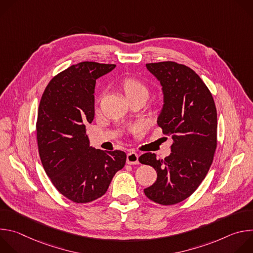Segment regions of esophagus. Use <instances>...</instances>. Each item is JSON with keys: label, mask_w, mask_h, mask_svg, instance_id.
<instances>
[{"label": "esophagus", "mask_w": 253, "mask_h": 253, "mask_svg": "<svg viewBox=\"0 0 253 253\" xmlns=\"http://www.w3.org/2000/svg\"><path fill=\"white\" fill-rule=\"evenodd\" d=\"M138 154L131 151L127 154V164H130V165H134V164H138L139 161H138Z\"/></svg>", "instance_id": "1"}]
</instances>
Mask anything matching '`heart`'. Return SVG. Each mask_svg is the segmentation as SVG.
<instances>
[{"label": "heart", "instance_id": "b5f03b06", "mask_svg": "<svg viewBox=\"0 0 253 253\" xmlns=\"http://www.w3.org/2000/svg\"><path fill=\"white\" fill-rule=\"evenodd\" d=\"M122 88L124 93L126 94L127 98L139 95V94H146L148 95V89L147 87L144 85L140 80H138L135 77H126L125 79H123L122 83ZM141 126L136 125L130 128V132L132 134H138L141 131Z\"/></svg>", "mask_w": 253, "mask_h": 253}]
</instances>
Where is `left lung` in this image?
Wrapping results in <instances>:
<instances>
[{
	"label": "left lung",
	"instance_id": "1",
	"mask_svg": "<svg viewBox=\"0 0 253 253\" xmlns=\"http://www.w3.org/2000/svg\"><path fill=\"white\" fill-rule=\"evenodd\" d=\"M146 67L163 87L157 123L173 143L164 159L151 152L139 157L157 172L155 183L144 193L158 204L173 205L192 195L208 173L217 146V112L211 92L191 68L172 61Z\"/></svg>",
	"mask_w": 253,
	"mask_h": 253
}]
</instances>
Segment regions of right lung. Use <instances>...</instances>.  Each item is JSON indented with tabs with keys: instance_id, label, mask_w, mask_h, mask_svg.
<instances>
[{
	"instance_id": "add662e5",
	"label": "right lung",
	"mask_w": 253,
	"mask_h": 253,
	"mask_svg": "<svg viewBox=\"0 0 253 253\" xmlns=\"http://www.w3.org/2000/svg\"><path fill=\"white\" fill-rule=\"evenodd\" d=\"M114 64L81 62L60 72L47 85L36 123L42 165L55 188L76 203L103 196L126 162L121 150L90 147L86 125L95 115L96 80Z\"/></svg>"
}]
</instances>
